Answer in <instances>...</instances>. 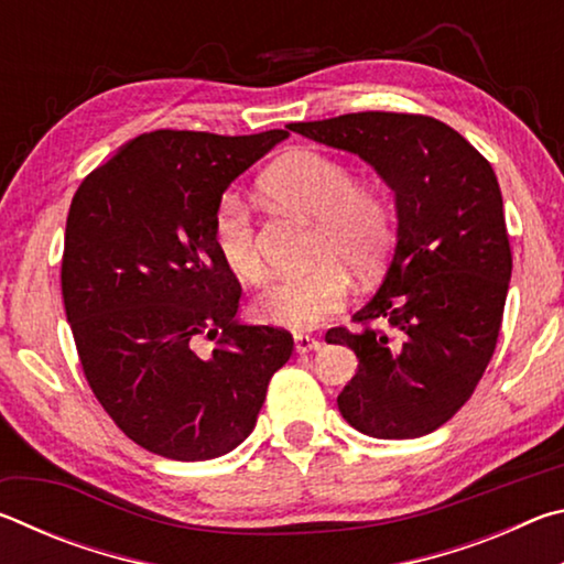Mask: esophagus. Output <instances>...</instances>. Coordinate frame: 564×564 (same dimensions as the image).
I'll return each mask as SVG.
<instances>
[{
    "instance_id": "1",
    "label": "esophagus",
    "mask_w": 564,
    "mask_h": 564,
    "mask_svg": "<svg viewBox=\"0 0 564 564\" xmlns=\"http://www.w3.org/2000/svg\"><path fill=\"white\" fill-rule=\"evenodd\" d=\"M293 343H295V352H311V350H318L321 348V340L318 338L303 336V333H295Z\"/></svg>"
}]
</instances>
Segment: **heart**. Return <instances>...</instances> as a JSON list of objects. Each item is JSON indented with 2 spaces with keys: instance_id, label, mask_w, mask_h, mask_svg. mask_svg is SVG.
I'll return each instance as SVG.
<instances>
[{
  "instance_id": "b5f03b06",
  "label": "heart",
  "mask_w": 564,
  "mask_h": 564,
  "mask_svg": "<svg viewBox=\"0 0 564 564\" xmlns=\"http://www.w3.org/2000/svg\"><path fill=\"white\" fill-rule=\"evenodd\" d=\"M261 184L279 206L316 218L313 261L318 263L305 273L275 279L256 299V316L279 328H316L346 305L350 291L346 271L370 279L383 265L393 241V212L378 188L352 184L346 164L311 149L275 161ZM212 228L226 269L238 281L259 283L265 265L243 198L224 194Z\"/></svg>"
}]
</instances>
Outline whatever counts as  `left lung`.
Returning <instances> with one entry per match:
<instances>
[{"instance_id": "8db88e82", "label": "left lung", "mask_w": 564, "mask_h": 564, "mask_svg": "<svg viewBox=\"0 0 564 564\" xmlns=\"http://www.w3.org/2000/svg\"><path fill=\"white\" fill-rule=\"evenodd\" d=\"M289 129L350 151L393 188L398 243L378 293L330 328L358 370L338 395L356 431L408 441L447 423L498 346L512 273L502 194L490 161L423 113L360 111Z\"/></svg>"}]
</instances>
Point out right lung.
<instances>
[{
    "instance_id": "1",
    "label": "right lung",
    "mask_w": 564,
    "mask_h": 564,
    "mask_svg": "<svg viewBox=\"0 0 564 564\" xmlns=\"http://www.w3.org/2000/svg\"><path fill=\"white\" fill-rule=\"evenodd\" d=\"M289 137L159 129L82 181L66 216L62 295L87 383L121 433L171 460H212L251 435L291 333L236 321L214 212ZM202 339H214L204 351Z\"/></svg>"
}]
</instances>
